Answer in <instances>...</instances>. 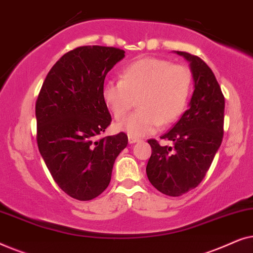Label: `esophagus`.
<instances>
[{
  "instance_id": "34e87169",
  "label": "esophagus",
  "mask_w": 253,
  "mask_h": 253,
  "mask_svg": "<svg viewBox=\"0 0 253 253\" xmlns=\"http://www.w3.org/2000/svg\"><path fill=\"white\" fill-rule=\"evenodd\" d=\"M138 141H139V138H136V137L129 136V143H130V144H134V143H138Z\"/></svg>"
}]
</instances>
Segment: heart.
Returning <instances> with one entry per match:
<instances>
[{"mask_svg": "<svg viewBox=\"0 0 253 253\" xmlns=\"http://www.w3.org/2000/svg\"><path fill=\"white\" fill-rule=\"evenodd\" d=\"M191 84V72L185 65L147 57L124 68L121 81L107 82L102 87V98L117 121L126 119L138 99L139 110L117 126L129 136L138 138L181 116Z\"/></svg>", "mask_w": 253, "mask_h": 253, "instance_id": "1", "label": "heart"}]
</instances>
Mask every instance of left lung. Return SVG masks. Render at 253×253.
<instances>
[{"instance_id":"obj_1","label":"left lung","mask_w":253,"mask_h":253,"mask_svg":"<svg viewBox=\"0 0 253 253\" xmlns=\"http://www.w3.org/2000/svg\"><path fill=\"white\" fill-rule=\"evenodd\" d=\"M176 53L190 62L195 81L189 109L160 137L174 146L147 140L152 147L147 177L155 189L170 197L184 195L205 177L222 143L224 121V96L211 68L196 55Z\"/></svg>"}]
</instances>
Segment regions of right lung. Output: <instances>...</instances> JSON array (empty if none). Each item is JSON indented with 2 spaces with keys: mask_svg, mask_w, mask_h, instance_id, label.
Returning <instances> with one entry per match:
<instances>
[{
  "mask_svg": "<svg viewBox=\"0 0 253 253\" xmlns=\"http://www.w3.org/2000/svg\"><path fill=\"white\" fill-rule=\"evenodd\" d=\"M124 53L115 47L75 48L53 65L38 95V147L56 184L75 199L91 200L105 191L127 145L124 132L98 138L112 122L102 98L105 78Z\"/></svg>",
  "mask_w": 253,
  "mask_h": 253,
  "instance_id": "obj_1",
  "label": "right lung"
}]
</instances>
